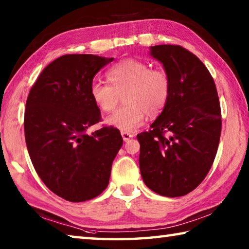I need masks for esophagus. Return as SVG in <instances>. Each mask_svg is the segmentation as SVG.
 <instances>
[{"label": "esophagus", "instance_id": "obj_1", "mask_svg": "<svg viewBox=\"0 0 249 249\" xmlns=\"http://www.w3.org/2000/svg\"><path fill=\"white\" fill-rule=\"evenodd\" d=\"M121 134H122V137H123V140L125 141V142H127L128 140H130V138H132L134 135L133 134H130V133H128V132H121Z\"/></svg>", "mask_w": 249, "mask_h": 249}]
</instances>
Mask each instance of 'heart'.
Listing matches in <instances>:
<instances>
[{"label": "heart", "instance_id": "obj_1", "mask_svg": "<svg viewBox=\"0 0 249 249\" xmlns=\"http://www.w3.org/2000/svg\"><path fill=\"white\" fill-rule=\"evenodd\" d=\"M108 83L95 81L91 84L90 94L96 107L111 112L123 94L125 105L109 115L107 123L121 129L133 132L142 124L146 114L157 116L167 105L171 82L165 70L151 69L140 59H124L107 72Z\"/></svg>", "mask_w": 249, "mask_h": 249}]
</instances>
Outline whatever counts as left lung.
Returning <instances> with one entry per match:
<instances>
[{"label": "left lung", "instance_id": "8db88e82", "mask_svg": "<svg viewBox=\"0 0 249 249\" xmlns=\"http://www.w3.org/2000/svg\"><path fill=\"white\" fill-rule=\"evenodd\" d=\"M171 82L167 105L148 132L137 135L142 178L150 190L188 195L209 174L220 142L221 107L212 75L196 54L178 45L150 47Z\"/></svg>", "mask_w": 249, "mask_h": 249}]
</instances>
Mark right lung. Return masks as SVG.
Returning a JSON list of instances; mask_svg holds the SVG:
<instances>
[{
    "instance_id": "add662e5",
    "label": "right lung",
    "mask_w": 249,
    "mask_h": 249,
    "mask_svg": "<svg viewBox=\"0 0 249 249\" xmlns=\"http://www.w3.org/2000/svg\"><path fill=\"white\" fill-rule=\"evenodd\" d=\"M113 59L65 54L41 71L29 91L24 115L29 157L46 187L67 201L83 202L101 195L123 145L113 126L87 134L101 121L91 84Z\"/></svg>"
}]
</instances>
